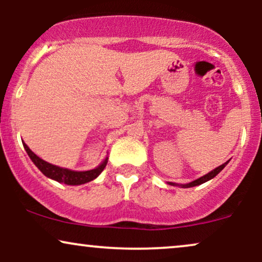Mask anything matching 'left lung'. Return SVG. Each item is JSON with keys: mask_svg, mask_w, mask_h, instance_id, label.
Listing matches in <instances>:
<instances>
[{"mask_svg": "<svg viewBox=\"0 0 262 262\" xmlns=\"http://www.w3.org/2000/svg\"><path fill=\"white\" fill-rule=\"evenodd\" d=\"M228 162H229V161L224 162L223 165H221V166H218L217 169H214V170H213V171H210L209 173H207V175H204V176H202V177H200V179L194 180L193 182H191V183H187V185H182V186H183V187H185V188H187V187H193V186L202 185V183L207 182V181H209V180H212L213 177H214V176H217L218 173L221 172V171L224 169V167H225V165H227ZM170 185H175V183H171V182H170Z\"/></svg>", "mask_w": 262, "mask_h": 262, "instance_id": "obj_1", "label": "left lung"}]
</instances>
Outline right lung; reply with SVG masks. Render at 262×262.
<instances>
[{
  "label": "right lung",
  "instance_id": "right-lung-1",
  "mask_svg": "<svg viewBox=\"0 0 262 262\" xmlns=\"http://www.w3.org/2000/svg\"><path fill=\"white\" fill-rule=\"evenodd\" d=\"M23 146H25L27 154L29 155V158H31L32 161L35 164V166H37L45 176L49 177V179L52 180H55V181L58 182H64L66 185H82V183L92 181V180H95L96 177L100 175L107 165V159H106L100 166L96 167V169L93 170L71 171L68 169H62V167L55 166V165H52L49 164V162L44 161L43 159H40L39 156L35 155L25 143H23Z\"/></svg>",
  "mask_w": 262,
  "mask_h": 262
}]
</instances>
